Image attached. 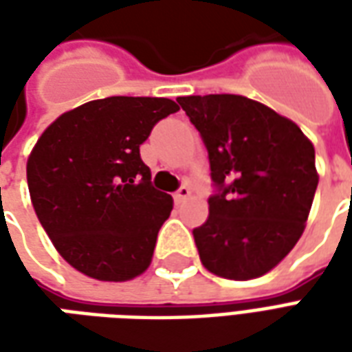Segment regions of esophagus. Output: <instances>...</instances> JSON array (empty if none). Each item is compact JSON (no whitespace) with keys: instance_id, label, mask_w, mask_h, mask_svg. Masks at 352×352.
<instances>
[{"instance_id":"obj_1","label":"esophagus","mask_w":352,"mask_h":352,"mask_svg":"<svg viewBox=\"0 0 352 352\" xmlns=\"http://www.w3.org/2000/svg\"><path fill=\"white\" fill-rule=\"evenodd\" d=\"M188 196H190V188H188V186H181V188L175 192L173 199H175V204H183L184 199H188Z\"/></svg>"}]
</instances>
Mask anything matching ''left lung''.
I'll list each match as a JSON object with an SVG mask.
<instances>
[{"instance_id":"obj_1","label":"left lung","mask_w":352,"mask_h":352,"mask_svg":"<svg viewBox=\"0 0 352 352\" xmlns=\"http://www.w3.org/2000/svg\"><path fill=\"white\" fill-rule=\"evenodd\" d=\"M177 101L201 133L219 186L192 232L201 264L234 280L272 272L305 230L318 184L315 146L290 118L245 96Z\"/></svg>"}]
</instances>
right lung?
Segmentation results:
<instances>
[{
    "label": "right lung",
    "instance_id": "right-lung-1",
    "mask_svg": "<svg viewBox=\"0 0 352 352\" xmlns=\"http://www.w3.org/2000/svg\"><path fill=\"white\" fill-rule=\"evenodd\" d=\"M175 111L168 98L111 96L60 115L37 139L26 164L30 198L77 272L120 283L151 265L173 199L151 184L139 146Z\"/></svg>",
    "mask_w": 352,
    "mask_h": 352
}]
</instances>
